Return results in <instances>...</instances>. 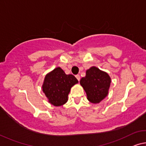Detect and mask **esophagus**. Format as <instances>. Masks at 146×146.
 I'll list each match as a JSON object with an SVG mask.
<instances>
[{"mask_svg":"<svg viewBox=\"0 0 146 146\" xmlns=\"http://www.w3.org/2000/svg\"><path fill=\"white\" fill-rule=\"evenodd\" d=\"M75 77H76V78H77V80H78V81H79V80H80V75H76V76H75Z\"/></svg>","mask_w":146,"mask_h":146,"instance_id":"34e87169","label":"esophagus"}]
</instances>
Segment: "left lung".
<instances>
[{"instance_id":"left-lung-1","label":"left lung","mask_w":146,"mask_h":146,"mask_svg":"<svg viewBox=\"0 0 146 146\" xmlns=\"http://www.w3.org/2000/svg\"><path fill=\"white\" fill-rule=\"evenodd\" d=\"M110 82L109 75L96 67L88 69L86 77L80 81L87 94L88 99L92 103H99L105 98Z\"/></svg>"}]
</instances>
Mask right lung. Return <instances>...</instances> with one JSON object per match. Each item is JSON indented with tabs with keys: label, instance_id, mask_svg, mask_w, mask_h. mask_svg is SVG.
Instances as JSON below:
<instances>
[{
	"label": "right lung",
	"instance_id": "add662e5",
	"mask_svg": "<svg viewBox=\"0 0 146 146\" xmlns=\"http://www.w3.org/2000/svg\"><path fill=\"white\" fill-rule=\"evenodd\" d=\"M77 83L75 76L66 75L60 68H57L45 76L43 92L52 105L62 106L68 101L71 88Z\"/></svg>",
	"mask_w": 146,
	"mask_h": 146
}]
</instances>
